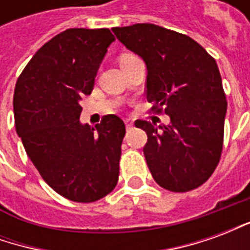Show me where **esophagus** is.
Segmentation results:
<instances>
[{
  "label": "esophagus",
  "instance_id": "1",
  "mask_svg": "<svg viewBox=\"0 0 250 250\" xmlns=\"http://www.w3.org/2000/svg\"><path fill=\"white\" fill-rule=\"evenodd\" d=\"M132 125H134V123H132L130 119H125V127H127V130H131Z\"/></svg>",
  "mask_w": 250,
  "mask_h": 250
}]
</instances>
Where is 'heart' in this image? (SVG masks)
I'll return each instance as SVG.
<instances>
[{
	"label": "heart",
	"mask_w": 250,
	"mask_h": 250,
	"mask_svg": "<svg viewBox=\"0 0 250 250\" xmlns=\"http://www.w3.org/2000/svg\"><path fill=\"white\" fill-rule=\"evenodd\" d=\"M132 59H136L135 55H132V53H123V55H122L119 59L120 65H123V64H125V62H131Z\"/></svg>",
	"instance_id": "heart-1"
}]
</instances>
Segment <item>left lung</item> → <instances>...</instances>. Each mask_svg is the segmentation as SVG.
Listing matches in <instances>:
<instances>
[{"label":"left lung","instance_id":"left-lung-1","mask_svg":"<svg viewBox=\"0 0 250 250\" xmlns=\"http://www.w3.org/2000/svg\"><path fill=\"white\" fill-rule=\"evenodd\" d=\"M145 60L146 99L171 123L136 120L146 131L147 166L159 186L185 193L204 185L220 162L228 102L217 62L188 36L154 24L112 28Z\"/></svg>","mask_w":250,"mask_h":250}]
</instances>
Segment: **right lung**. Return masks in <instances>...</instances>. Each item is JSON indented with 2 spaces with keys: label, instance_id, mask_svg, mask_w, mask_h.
<instances>
[{
  "label": "right lung",
  "instance_id": "obj_1",
  "mask_svg": "<svg viewBox=\"0 0 250 250\" xmlns=\"http://www.w3.org/2000/svg\"><path fill=\"white\" fill-rule=\"evenodd\" d=\"M109 29L72 28L45 42L14 88V123L25 151L56 193L95 202L115 188L125 125L105 115L91 128L79 122L80 100L92 92L109 44Z\"/></svg>",
  "mask_w": 250,
  "mask_h": 250
}]
</instances>
